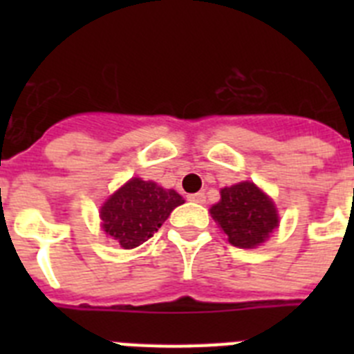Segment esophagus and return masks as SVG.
I'll list each match as a JSON object with an SVG mask.
<instances>
[{"label": "esophagus", "mask_w": 354, "mask_h": 354, "mask_svg": "<svg viewBox=\"0 0 354 354\" xmlns=\"http://www.w3.org/2000/svg\"><path fill=\"white\" fill-rule=\"evenodd\" d=\"M187 200H189V202H195V204H204L205 195L204 193H193V195H187Z\"/></svg>", "instance_id": "1"}]
</instances>
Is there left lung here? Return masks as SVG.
<instances>
[{
    "label": "left lung",
    "mask_w": 354,
    "mask_h": 354,
    "mask_svg": "<svg viewBox=\"0 0 354 354\" xmlns=\"http://www.w3.org/2000/svg\"><path fill=\"white\" fill-rule=\"evenodd\" d=\"M214 221L239 248H255L278 225L277 209L253 183H239L221 189V200L211 207Z\"/></svg>",
    "instance_id": "8db88e82"
}]
</instances>
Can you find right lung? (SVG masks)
Here are the masks:
<instances>
[{"label": "right lung", "instance_id": "add662e5", "mask_svg": "<svg viewBox=\"0 0 354 354\" xmlns=\"http://www.w3.org/2000/svg\"><path fill=\"white\" fill-rule=\"evenodd\" d=\"M180 204H184L183 196L174 189H162L150 180L131 179L102 205V228L122 248H136L154 236Z\"/></svg>", "mask_w": 354, "mask_h": 354}]
</instances>
